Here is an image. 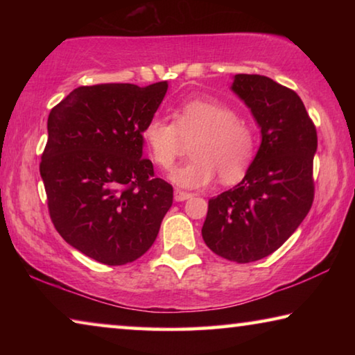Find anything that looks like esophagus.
<instances>
[{"instance_id":"34e87169","label":"esophagus","mask_w":355,"mask_h":355,"mask_svg":"<svg viewBox=\"0 0 355 355\" xmlns=\"http://www.w3.org/2000/svg\"><path fill=\"white\" fill-rule=\"evenodd\" d=\"M189 197H192L191 192H186V191H182V189H175V192H173V199H175L177 202L188 200Z\"/></svg>"}]
</instances>
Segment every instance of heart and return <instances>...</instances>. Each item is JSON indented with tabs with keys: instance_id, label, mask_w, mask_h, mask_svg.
<instances>
[{
	"instance_id": "1",
	"label": "heart",
	"mask_w": 355,
	"mask_h": 355,
	"mask_svg": "<svg viewBox=\"0 0 355 355\" xmlns=\"http://www.w3.org/2000/svg\"><path fill=\"white\" fill-rule=\"evenodd\" d=\"M150 159L171 171L180 155L182 139L192 158L171 173L182 188H202L219 175L222 183L241 178L255 155L254 125L239 117L233 107L211 98H189L172 110V122L163 117L147 120L141 131Z\"/></svg>"
}]
</instances>
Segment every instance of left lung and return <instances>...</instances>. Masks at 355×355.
<instances>
[{
	"label": "left lung",
	"mask_w": 355,
	"mask_h": 355,
	"mask_svg": "<svg viewBox=\"0 0 355 355\" xmlns=\"http://www.w3.org/2000/svg\"><path fill=\"white\" fill-rule=\"evenodd\" d=\"M236 92L261 128V146L243 182L208 200L203 241L235 263L277 250L315 199L316 127L299 95L263 75L239 73Z\"/></svg>",
	"instance_id": "8db88e82"
}]
</instances>
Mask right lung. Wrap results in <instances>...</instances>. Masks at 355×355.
<instances>
[{"label": "right lung", "mask_w": 355, "mask_h": 355, "mask_svg": "<svg viewBox=\"0 0 355 355\" xmlns=\"http://www.w3.org/2000/svg\"><path fill=\"white\" fill-rule=\"evenodd\" d=\"M167 81L80 86L48 116L40 161L48 213L65 241L107 266L152 248L173 200L172 184L142 158L141 131Z\"/></svg>", "instance_id": "obj_1"}]
</instances>
